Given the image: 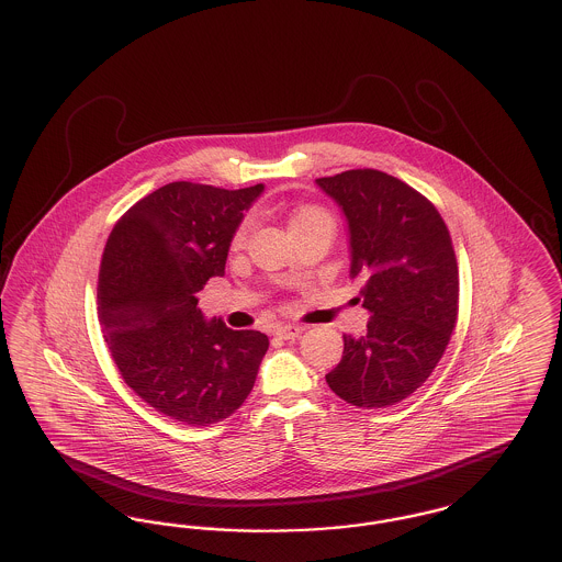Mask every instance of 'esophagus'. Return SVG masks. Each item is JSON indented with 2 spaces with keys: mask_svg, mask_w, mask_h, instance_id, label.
Masks as SVG:
<instances>
[{
  "mask_svg": "<svg viewBox=\"0 0 562 562\" xmlns=\"http://www.w3.org/2000/svg\"><path fill=\"white\" fill-rule=\"evenodd\" d=\"M303 330H305L303 326H294V324H282V326H278V328L273 330V335H276V337H280V339H296V337H299Z\"/></svg>",
  "mask_w": 562,
  "mask_h": 562,
  "instance_id": "obj_1",
  "label": "esophagus"
}]
</instances>
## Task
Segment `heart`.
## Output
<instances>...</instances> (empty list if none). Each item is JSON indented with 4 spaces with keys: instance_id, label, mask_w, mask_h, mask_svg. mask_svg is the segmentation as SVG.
<instances>
[{
    "instance_id": "obj_1",
    "label": "heart",
    "mask_w": 562,
    "mask_h": 562,
    "mask_svg": "<svg viewBox=\"0 0 562 562\" xmlns=\"http://www.w3.org/2000/svg\"><path fill=\"white\" fill-rule=\"evenodd\" d=\"M318 225H330V227H335V221H333V216H330L328 211H324L321 206H314V204L301 206L299 211H294L293 218H291V232H293V236L294 234L305 232V229L318 227ZM246 232H248V223H244L240 229H238L236 241L244 240Z\"/></svg>"
}]
</instances>
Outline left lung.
<instances>
[{
  "label": "left lung",
  "instance_id": "1",
  "mask_svg": "<svg viewBox=\"0 0 562 562\" xmlns=\"http://www.w3.org/2000/svg\"><path fill=\"white\" fill-rule=\"evenodd\" d=\"M348 225L349 278L362 282L367 335H344L328 387L358 408L411 396L442 358L457 321L459 273L449 229L428 200L379 170L316 179Z\"/></svg>",
  "mask_w": 562,
  "mask_h": 562
}]
</instances>
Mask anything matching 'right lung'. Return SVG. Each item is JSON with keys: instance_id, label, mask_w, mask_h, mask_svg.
Instances as JSON below:
<instances>
[{"instance_id": "1", "label": "right lung", "mask_w": 562, "mask_h": 562, "mask_svg": "<svg viewBox=\"0 0 562 562\" xmlns=\"http://www.w3.org/2000/svg\"><path fill=\"white\" fill-rule=\"evenodd\" d=\"M263 189L168 183L115 223L103 252L97 299L109 351L136 396L188 426L236 413L269 348L259 330L206 321L195 294L225 273Z\"/></svg>"}]
</instances>
